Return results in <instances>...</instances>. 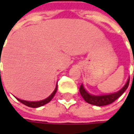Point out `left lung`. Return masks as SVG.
I'll use <instances>...</instances> for the list:
<instances>
[{
  "instance_id": "obj_1",
  "label": "left lung",
  "mask_w": 134,
  "mask_h": 134,
  "mask_svg": "<svg viewBox=\"0 0 134 134\" xmlns=\"http://www.w3.org/2000/svg\"><path fill=\"white\" fill-rule=\"evenodd\" d=\"M134 63V60H133ZM134 75V73H133ZM129 81H130V78L128 79L126 84L125 86L120 90L119 92H117L116 93L113 94H110V95H99V96H95V95H90L85 89L83 88V86L81 84L80 86V93L81 96L83 97V98L90 104H93L95 106H105L110 104L113 102H114L116 99H118L120 96H121L125 91L127 89L128 86H129Z\"/></svg>"
}]
</instances>
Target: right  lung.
I'll return each mask as SVG.
<instances>
[{
  "instance_id": "add662e5",
  "label": "right lung",
  "mask_w": 134,
  "mask_h": 134,
  "mask_svg": "<svg viewBox=\"0 0 134 134\" xmlns=\"http://www.w3.org/2000/svg\"><path fill=\"white\" fill-rule=\"evenodd\" d=\"M57 90V86H56V88H55V90H54V92H53L51 95H50L48 98H46V99H44V100H40V101H27V100L18 99V98H17V100H18V101H20L21 103H22V104H24V105L27 106V107H32V108H36V107H42V106L44 105V104H48V102H50V101L51 100V99L54 98V96L55 95V94H56Z\"/></svg>"
}]
</instances>
